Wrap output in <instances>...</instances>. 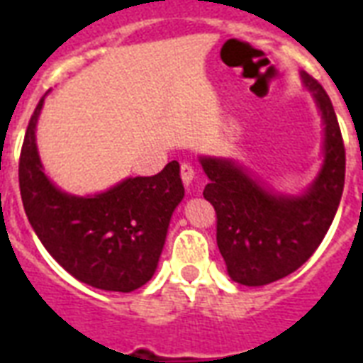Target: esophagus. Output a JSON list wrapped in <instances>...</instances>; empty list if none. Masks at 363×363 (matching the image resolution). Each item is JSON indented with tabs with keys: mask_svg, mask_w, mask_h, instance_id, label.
Instances as JSON below:
<instances>
[{
	"mask_svg": "<svg viewBox=\"0 0 363 363\" xmlns=\"http://www.w3.org/2000/svg\"><path fill=\"white\" fill-rule=\"evenodd\" d=\"M181 177H182V182L190 186V182L194 181V177H196V169H194L192 164H188V162H182L181 164Z\"/></svg>",
	"mask_w": 363,
	"mask_h": 363,
	"instance_id": "obj_1",
	"label": "esophagus"
}]
</instances>
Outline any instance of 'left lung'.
Masks as SVG:
<instances>
[{
	"label": "left lung",
	"mask_w": 363,
	"mask_h": 363,
	"mask_svg": "<svg viewBox=\"0 0 363 363\" xmlns=\"http://www.w3.org/2000/svg\"><path fill=\"white\" fill-rule=\"evenodd\" d=\"M324 118V165L309 192L273 196L228 160L201 158L209 177L203 198L215 207L216 242L228 273L245 286H264L311 258L332 226L345 186V145L320 82L303 73Z\"/></svg>",
	"instance_id": "left-lung-1"
}]
</instances>
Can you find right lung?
<instances>
[{
    "instance_id": "add662e5",
    "label": "right lung",
    "mask_w": 363,
    "mask_h": 363,
    "mask_svg": "<svg viewBox=\"0 0 363 363\" xmlns=\"http://www.w3.org/2000/svg\"><path fill=\"white\" fill-rule=\"evenodd\" d=\"M26 130L18 162L22 203L33 232L67 273L94 288L131 292L156 271L171 215L184 196L179 162L158 175L125 179L94 198L60 192L41 169L35 124Z\"/></svg>"
}]
</instances>
